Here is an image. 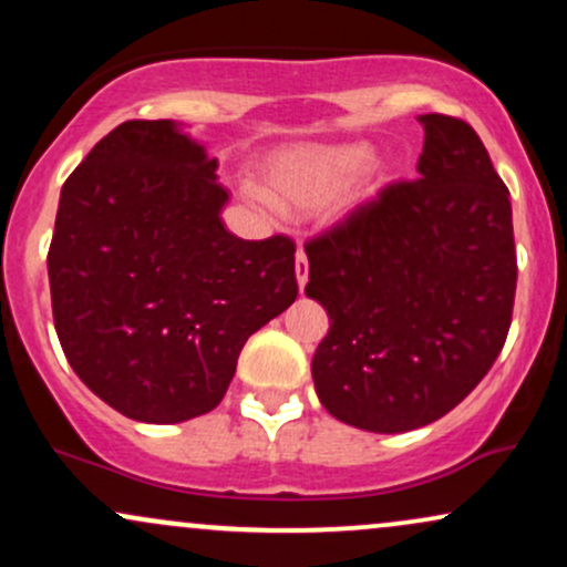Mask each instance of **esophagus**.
<instances>
[{"label": "esophagus", "mask_w": 567, "mask_h": 567, "mask_svg": "<svg viewBox=\"0 0 567 567\" xmlns=\"http://www.w3.org/2000/svg\"><path fill=\"white\" fill-rule=\"evenodd\" d=\"M296 279H298V288L303 290L306 279H309V264H306V252L303 250L296 252Z\"/></svg>", "instance_id": "34e87169"}]
</instances>
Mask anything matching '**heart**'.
<instances>
[{"label": "heart", "mask_w": 567, "mask_h": 567, "mask_svg": "<svg viewBox=\"0 0 567 567\" xmlns=\"http://www.w3.org/2000/svg\"><path fill=\"white\" fill-rule=\"evenodd\" d=\"M365 146L290 148L269 165V192L279 207L292 213L322 210L336 202L368 167Z\"/></svg>", "instance_id": "obj_1"}]
</instances>
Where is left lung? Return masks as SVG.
<instances>
[{"instance_id":"8db88e82","label":"left lung","mask_w":567,"mask_h":567,"mask_svg":"<svg viewBox=\"0 0 567 567\" xmlns=\"http://www.w3.org/2000/svg\"><path fill=\"white\" fill-rule=\"evenodd\" d=\"M419 178L383 186L306 243V296L328 309L315 351L320 402L343 424H432L485 379L517 290L509 188L464 120L419 116Z\"/></svg>"}]
</instances>
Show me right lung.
Masks as SVG:
<instances>
[{"label": "right lung", "mask_w": 567, "mask_h": 567, "mask_svg": "<svg viewBox=\"0 0 567 567\" xmlns=\"http://www.w3.org/2000/svg\"><path fill=\"white\" fill-rule=\"evenodd\" d=\"M216 167L173 120H130L61 188L58 341L90 392L143 424L210 413L247 338L298 296L290 237L226 231Z\"/></svg>", "instance_id": "add662e5"}]
</instances>
